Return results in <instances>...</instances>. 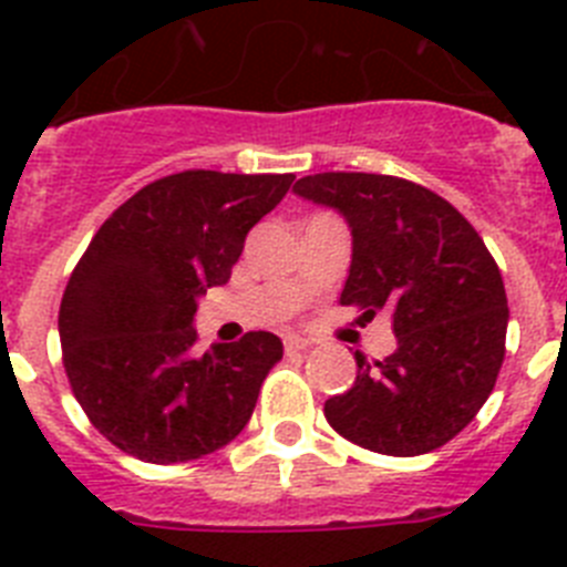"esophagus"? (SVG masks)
Returning a JSON list of instances; mask_svg holds the SVG:
<instances>
[{"label":"esophagus","mask_w":567,"mask_h":567,"mask_svg":"<svg viewBox=\"0 0 567 567\" xmlns=\"http://www.w3.org/2000/svg\"><path fill=\"white\" fill-rule=\"evenodd\" d=\"M309 340H303V338H298V334H289L287 340H284V349H287V354H298V352H307L309 349Z\"/></svg>","instance_id":"esophagus-1"}]
</instances>
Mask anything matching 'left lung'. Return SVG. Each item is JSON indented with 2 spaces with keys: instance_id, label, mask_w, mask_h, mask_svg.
Masks as SVG:
<instances>
[{
  "instance_id": "obj_1",
  "label": "left lung",
  "mask_w": 567,
  "mask_h": 567,
  "mask_svg": "<svg viewBox=\"0 0 567 567\" xmlns=\"http://www.w3.org/2000/svg\"><path fill=\"white\" fill-rule=\"evenodd\" d=\"M300 198L338 209L352 229L343 307L392 312L398 349L354 352L358 378L323 405L340 437L369 452L414 457L477 417L505 358L508 298L477 229L432 189L374 173H318Z\"/></svg>"
}]
</instances>
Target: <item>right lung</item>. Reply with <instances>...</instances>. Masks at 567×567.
Returning <instances> with one entry per match:
<instances>
[{
    "mask_svg": "<svg viewBox=\"0 0 567 567\" xmlns=\"http://www.w3.org/2000/svg\"><path fill=\"white\" fill-rule=\"evenodd\" d=\"M292 182L184 169L138 189L93 235L64 289L59 340L70 389L115 449L187 463L244 432L284 343L247 332L198 354L195 300L227 284L247 233Z\"/></svg>",
    "mask_w": 567,
    "mask_h": 567,
    "instance_id": "1",
    "label": "right lung"
}]
</instances>
